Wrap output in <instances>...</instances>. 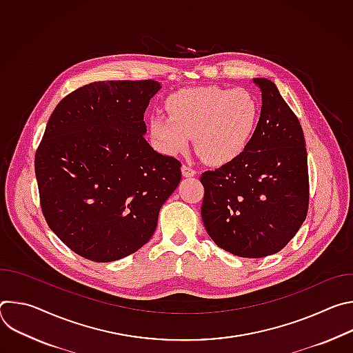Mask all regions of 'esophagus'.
I'll list each match as a JSON object with an SVG mask.
<instances>
[{
  "label": "esophagus",
  "instance_id": "obj_1",
  "mask_svg": "<svg viewBox=\"0 0 353 353\" xmlns=\"http://www.w3.org/2000/svg\"><path fill=\"white\" fill-rule=\"evenodd\" d=\"M181 172H183V176H184V177H191V176H195V174H196V170L192 169L190 165H183Z\"/></svg>",
  "mask_w": 353,
  "mask_h": 353
}]
</instances>
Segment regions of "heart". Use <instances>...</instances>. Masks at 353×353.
<instances>
[{"instance_id": "heart-1", "label": "heart", "mask_w": 353, "mask_h": 353, "mask_svg": "<svg viewBox=\"0 0 353 353\" xmlns=\"http://www.w3.org/2000/svg\"><path fill=\"white\" fill-rule=\"evenodd\" d=\"M168 117L150 120V135L166 154L176 155L194 137L196 154L208 163L236 159L254 135L260 105L247 89L204 86L184 89L166 102Z\"/></svg>"}]
</instances>
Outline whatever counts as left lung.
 <instances>
[{
    "label": "left lung",
    "mask_w": 353,
    "mask_h": 353,
    "mask_svg": "<svg viewBox=\"0 0 353 353\" xmlns=\"http://www.w3.org/2000/svg\"><path fill=\"white\" fill-rule=\"evenodd\" d=\"M261 88V117L247 148L201 176L204 226L221 248L244 259L281 251L309 211V168L303 130L276 85Z\"/></svg>",
    "instance_id": "left-lung-1"
}]
</instances>
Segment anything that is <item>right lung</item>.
I'll list each match as a JSON object with an SVG mask.
<instances>
[{"label":"right lung","instance_id":"obj_1","mask_svg":"<svg viewBox=\"0 0 353 353\" xmlns=\"http://www.w3.org/2000/svg\"><path fill=\"white\" fill-rule=\"evenodd\" d=\"M154 79L99 81L67 94L36 149L34 173L47 225L78 256L109 263L152 237L181 163L145 139Z\"/></svg>","mask_w":353,"mask_h":353}]
</instances>
